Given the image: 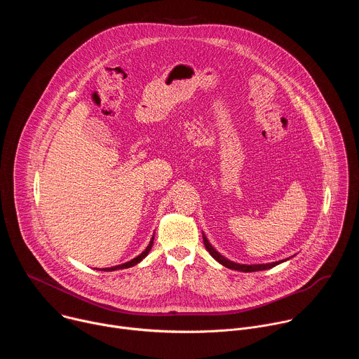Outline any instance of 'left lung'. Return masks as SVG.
<instances>
[{"label": "left lung", "mask_w": 359, "mask_h": 359, "mask_svg": "<svg viewBox=\"0 0 359 359\" xmlns=\"http://www.w3.org/2000/svg\"><path fill=\"white\" fill-rule=\"evenodd\" d=\"M203 243L204 245H206V250L212 254V257L215 260H217L222 266L227 267V269H231V270H237V271H243V273H251V271H263V270H269V269H273L276 266H278L280 263L285 262V260H281V262H276V263H267V264H251V266H247V264H237V263H233L230 260H227L226 257H223V255L216 251L213 248V245L209 243V240L206 238V236L203 234Z\"/></svg>", "instance_id": "1"}]
</instances>
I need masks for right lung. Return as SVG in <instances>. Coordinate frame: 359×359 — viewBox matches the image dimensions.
I'll return each mask as SVG.
<instances>
[{
  "label": "right lung",
  "mask_w": 359,
  "mask_h": 359,
  "mask_svg": "<svg viewBox=\"0 0 359 359\" xmlns=\"http://www.w3.org/2000/svg\"><path fill=\"white\" fill-rule=\"evenodd\" d=\"M153 238H155V236L151 237V240H150V243H149V245L144 248V251H142L137 257H135L133 260H130V262H128V263H125V264H119V266H115V267H109V269H102V271H115V270H121V269H129V267H133V266H136L137 263H140L146 255L149 254V251H150V248H151V245H153Z\"/></svg>",
  "instance_id": "obj_1"
}]
</instances>
